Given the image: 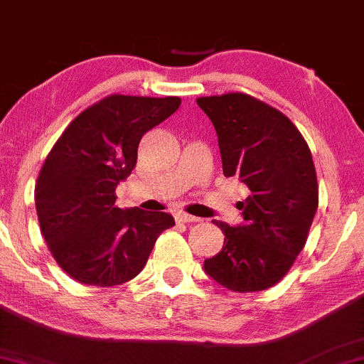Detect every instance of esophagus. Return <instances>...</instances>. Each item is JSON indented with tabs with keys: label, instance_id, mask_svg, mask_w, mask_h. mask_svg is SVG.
<instances>
[{
	"label": "esophagus",
	"instance_id": "1",
	"mask_svg": "<svg viewBox=\"0 0 364 364\" xmlns=\"http://www.w3.org/2000/svg\"><path fill=\"white\" fill-rule=\"evenodd\" d=\"M176 220L178 223H198V217L195 215H190V214H185V212H179V214H176Z\"/></svg>",
	"mask_w": 364,
	"mask_h": 364
}]
</instances>
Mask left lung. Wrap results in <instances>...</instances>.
<instances>
[{
    "instance_id": "left-lung-1",
    "label": "left lung",
    "mask_w": 364,
    "mask_h": 364,
    "mask_svg": "<svg viewBox=\"0 0 364 364\" xmlns=\"http://www.w3.org/2000/svg\"><path fill=\"white\" fill-rule=\"evenodd\" d=\"M196 104L215 128L224 176L250 190L237 203L243 223L214 220L224 246L203 270L229 291H263L281 281L306 243L318 208L311 152L289 118L252 95H210Z\"/></svg>"
}]
</instances>
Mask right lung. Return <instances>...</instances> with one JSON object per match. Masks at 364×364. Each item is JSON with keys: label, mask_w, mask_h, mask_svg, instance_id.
I'll return each instance as SVG.
<instances>
[{"label": "right lung", "mask_w": 364, "mask_h": 364, "mask_svg": "<svg viewBox=\"0 0 364 364\" xmlns=\"http://www.w3.org/2000/svg\"><path fill=\"white\" fill-rule=\"evenodd\" d=\"M179 97L109 95L58 139L36 185L49 252L70 277L99 287L136 277L156 240L174 225L166 212L118 208L116 186L132 174L141 136L178 109Z\"/></svg>", "instance_id": "1"}]
</instances>
